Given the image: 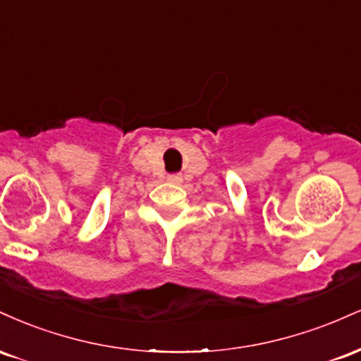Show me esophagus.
Wrapping results in <instances>:
<instances>
[{
	"label": "esophagus",
	"instance_id": "obj_1",
	"mask_svg": "<svg viewBox=\"0 0 361 361\" xmlns=\"http://www.w3.org/2000/svg\"><path fill=\"white\" fill-rule=\"evenodd\" d=\"M181 180H183V178H181V175H169L168 176V181H171V183H181Z\"/></svg>",
	"mask_w": 361,
	"mask_h": 361
}]
</instances>
